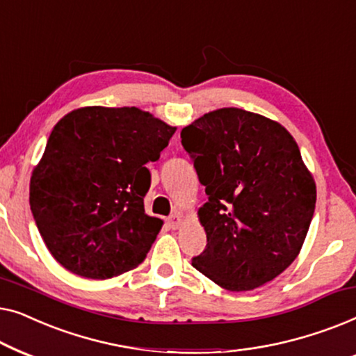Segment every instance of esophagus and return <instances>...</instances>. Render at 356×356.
Segmentation results:
<instances>
[{
    "label": "esophagus",
    "mask_w": 356,
    "mask_h": 356,
    "mask_svg": "<svg viewBox=\"0 0 356 356\" xmlns=\"http://www.w3.org/2000/svg\"><path fill=\"white\" fill-rule=\"evenodd\" d=\"M181 222H183V217L179 216V213H173V216H170L168 218H167V223H168V227L170 228H178L179 225H181Z\"/></svg>",
    "instance_id": "1"
}]
</instances>
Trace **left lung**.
<instances>
[{"mask_svg":"<svg viewBox=\"0 0 356 356\" xmlns=\"http://www.w3.org/2000/svg\"><path fill=\"white\" fill-rule=\"evenodd\" d=\"M181 144L209 199L199 209L207 245L193 266L230 291L274 280L298 256L316 206L295 139L264 116L220 108L183 128Z\"/></svg>","mask_w":356,"mask_h":356,"instance_id":"obj_1","label":"left lung"}]
</instances>
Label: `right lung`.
<instances>
[{
  "instance_id": "obj_1",
  "label": "right lung",
  "mask_w": 356,
  "mask_h": 356,
  "mask_svg": "<svg viewBox=\"0 0 356 356\" xmlns=\"http://www.w3.org/2000/svg\"><path fill=\"white\" fill-rule=\"evenodd\" d=\"M177 128L136 106H87L58 121L31 178V211L48 251L104 280L139 266L162 220L149 217V162Z\"/></svg>"
}]
</instances>
